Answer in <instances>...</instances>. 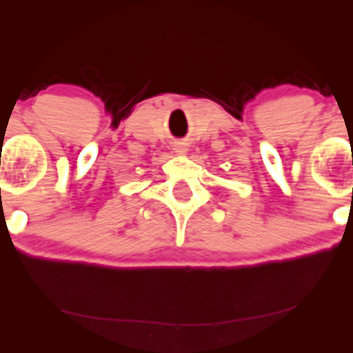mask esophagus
<instances>
[{
	"mask_svg": "<svg viewBox=\"0 0 353 353\" xmlns=\"http://www.w3.org/2000/svg\"><path fill=\"white\" fill-rule=\"evenodd\" d=\"M174 152L176 154H185L189 151L188 148V143H184V141H177V143H174Z\"/></svg>",
	"mask_w": 353,
	"mask_h": 353,
	"instance_id": "34e87169",
	"label": "esophagus"
}]
</instances>
